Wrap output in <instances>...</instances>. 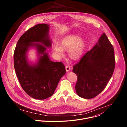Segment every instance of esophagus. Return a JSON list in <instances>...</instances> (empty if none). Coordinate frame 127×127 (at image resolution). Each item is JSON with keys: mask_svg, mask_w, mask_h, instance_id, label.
I'll use <instances>...</instances> for the list:
<instances>
[{"mask_svg": "<svg viewBox=\"0 0 127 127\" xmlns=\"http://www.w3.org/2000/svg\"><path fill=\"white\" fill-rule=\"evenodd\" d=\"M65 68H66V70L67 72H68L70 70V67L69 66H66Z\"/></svg>", "mask_w": 127, "mask_h": 127, "instance_id": "1", "label": "esophagus"}]
</instances>
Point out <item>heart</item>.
<instances>
[{
    "instance_id": "1",
    "label": "heart",
    "mask_w": 127,
    "mask_h": 127,
    "mask_svg": "<svg viewBox=\"0 0 127 127\" xmlns=\"http://www.w3.org/2000/svg\"><path fill=\"white\" fill-rule=\"evenodd\" d=\"M85 47V42L76 34H70L64 38L62 45L56 44L54 47V51L58 57L64 55V50H69V57L74 60L79 58L82 55Z\"/></svg>"
}]
</instances>
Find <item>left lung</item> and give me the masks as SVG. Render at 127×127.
<instances>
[{"label": "left lung", "mask_w": 127, "mask_h": 127, "mask_svg": "<svg viewBox=\"0 0 127 127\" xmlns=\"http://www.w3.org/2000/svg\"><path fill=\"white\" fill-rule=\"evenodd\" d=\"M115 67L114 48L103 33L93 49L73 66L72 71L77 76L75 85L77 95L85 99L97 96L112 77Z\"/></svg>", "instance_id": "obj_1"}]
</instances>
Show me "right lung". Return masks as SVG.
I'll list each match as a JSON object with an SVG mask.
<instances>
[{
    "instance_id": "right-lung-1",
    "label": "right lung",
    "mask_w": 127,
    "mask_h": 127,
    "mask_svg": "<svg viewBox=\"0 0 127 127\" xmlns=\"http://www.w3.org/2000/svg\"><path fill=\"white\" fill-rule=\"evenodd\" d=\"M49 27L42 24L29 29L18 41L13 55L14 69L22 87L31 97L41 100L54 94L66 73L64 64L51 61L46 52V47L52 45ZM31 47L36 49L38 55V60L34 64L27 60V52Z\"/></svg>"
}]
</instances>
